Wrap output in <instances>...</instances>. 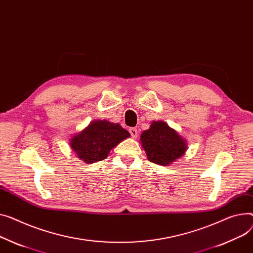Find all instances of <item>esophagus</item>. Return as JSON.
<instances>
[{"label":"esophagus","instance_id":"1","mask_svg":"<svg viewBox=\"0 0 253 253\" xmlns=\"http://www.w3.org/2000/svg\"><path fill=\"white\" fill-rule=\"evenodd\" d=\"M129 132L131 134V136L133 138H136L137 137V129L136 128H130L129 129Z\"/></svg>","mask_w":253,"mask_h":253}]
</instances>
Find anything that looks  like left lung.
Instances as JSON below:
<instances>
[{
	"mask_svg": "<svg viewBox=\"0 0 253 253\" xmlns=\"http://www.w3.org/2000/svg\"><path fill=\"white\" fill-rule=\"evenodd\" d=\"M140 143L148 161L169 166L187 150V141L164 121H153L147 130L140 135Z\"/></svg>",
	"mask_w": 253,
	"mask_h": 253,
	"instance_id": "left-lung-1",
	"label": "left lung"
}]
</instances>
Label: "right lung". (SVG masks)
<instances>
[{
    "label": "right lung",
    "mask_w": 253,
    "mask_h": 253,
    "mask_svg": "<svg viewBox=\"0 0 253 253\" xmlns=\"http://www.w3.org/2000/svg\"><path fill=\"white\" fill-rule=\"evenodd\" d=\"M130 137L120 124L107 120H93L70 138L69 144L78 159L86 164L105 160L110 151Z\"/></svg>",
    "instance_id": "right-lung-1"
}]
</instances>
